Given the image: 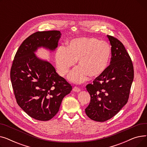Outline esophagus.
<instances>
[{
	"mask_svg": "<svg viewBox=\"0 0 147 147\" xmlns=\"http://www.w3.org/2000/svg\"><path fill=\"white\" fill-rule=\"evenodd\" d=\"M73 90H74V92H78L80 91V89L79 87H78V86H74V87L73 88Z\"/></svg>",
	"mask_w": 147,
	"mask_h": 147,
	"instance_id": "obj_1",
	"label": "esophagus"
}]
</instances>
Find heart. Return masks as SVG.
<instances>
[{
  "instance_id": "obj_1",
  "label": "heart",
  "mask_w": 147,
  "mask_h": 147,
  "mask_svg": "<svg viewBox=\"0 0 147 147\" xmlns=\"http://www.w3.org/2000/svg\"><path fill=\"white\" fill-rule=\"evenodd\" d=\"M111 58L110 45L95 37H79L71 40L67 48L59 46L55 59L58 73L66 75L79 60V66L69 75V79L77 83L84 82L88 76L96 78L108 68Z\"/></svg>"
}]
</instances>
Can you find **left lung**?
Wrapping results in <instances>:
<instances>
[{"instance_id":"left-lung-1","label":"left lung","mask_w":147,"mask_h":147,"mask_svg":"<svg viewBox=\"0 0 147 147\" xmlns=\"http://www.w3.org/2000/svg\"><path fill=\"white\" fill-rule=\"evenodd\" d=\"M111 45L110 64L86 88L90 101L85 113L92 120L103 122L117 114L126 104L134 78L132 59L116 37L107 35Z\"/></svg>"}]
</instances>
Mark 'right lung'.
Listing matches in <instances>:
<instances>
[{
    "label": "right lung",
    "mask_w": 147,
    "mask_h": 147,
    "mask_svg": "<svg viewBox=\"0 0 147 147\" xmlns=\"http://www.w3.org/2000/svg\"><path fill=\"white\" fill-rule=\"evenodd\" d=\"M61 36L57 30L34 33L23 41L12 62L10 77L17 102L36 120L53 118L62 100L72 90L71 84L57 74L51 64L34 53L40 46L54 50Z\"/></svg>",
    "instance_id": "1"
}]
</instances>
